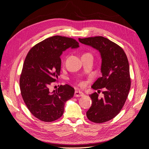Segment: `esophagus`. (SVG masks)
I'll return each instance as SVG.
<instances>
[{"instance_id": "34e87169", "label": "esophagus", "mask_w": 149, "mask_h": 149, "mask_svg": "<svg viewBox=\"0 0 149 149\" xmlns=\"http://www.w3.org/2000/svg\"><path fill=\"white\" fill-rule=\"evenodd\" d=\"M74 96L76 97H83V96H84V93L81 91H75V93H74Z\"/></svg>"}]
</instances>
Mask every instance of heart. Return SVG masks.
<instances>
[{
  "mask_svg": "<svg viewBox=\"0 0 149 149\" xmlns=\"http://www.w3.org/2000/svg\"><path fill=\"white\" fill-rule=\"evenodd\" d=\"M79 85L81 87H84V86H85V83L84 82H81L80 84H79Z\"/></svg>",
  "mask_w": 149,
  "mask_h": 149,
  "instance_id": "b5f03b06",
  "label": "heart"
}]
</instances>
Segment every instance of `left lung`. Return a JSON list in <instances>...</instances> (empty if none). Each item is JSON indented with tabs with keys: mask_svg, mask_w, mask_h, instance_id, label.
<instances>
[{
	"mask_svg": "<svg viewBox=\"0 0 149 149\" xmlns=\"http://www.w3.org/2000/svg\"><path fill=\"white\" fill-rule=\"evenodd\" d=\"M79 40L98 50L102 58V76L93 84L92 88L99 91L103 88L104 97L100 98L97 92L89 95L92 104L86 116L95 123L108 121L120 113L129 94L131 81L127 56L121 47L102 36Z\"/></svg>",
	"mask_w": 149,
	"mask_h": 149,
	"instance_id": "left-lung-1",
	"label": "left lung"
}]
</instances>
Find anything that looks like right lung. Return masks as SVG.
Segmentation results:
<instances>
[{"instance_id": "add662e5", "label": "right lung", "mask_w": 149, "mask_h": 149, "mask_svg": "<svg viewBox=\"0 0 149 149\" xmlns=\"http://www.w3.org/2000/svg\"><path fill=\"white\" fill-rule=\"evenodd\" d=\"M79 43L72 38L55 36L34 45L26 55L20 77L22 98L28 110L42 121L51 122L63 115L66 101L72 98L74 89L60 85L52 92L49 87L60 75L63 51Z\"/></svg>"}]
</instances>
